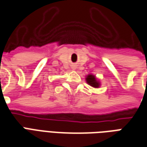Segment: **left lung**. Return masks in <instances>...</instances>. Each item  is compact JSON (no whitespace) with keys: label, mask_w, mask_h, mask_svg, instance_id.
Here are the masks:
<instances>
[{"label":"left lung","mask_w":147,"mask_h":147,"mask_svg":"<svg viewBox=\"0 0 147 147\" xmlns=\"http://www.w3.org/2000/svg\"><path fill=\"white\" fill-rule=\"evenodd\" d=\"M86 81L90 86H92L94 88H98L101 86L100 81L96 78L95 76H94L92 74H89V75L86 76Z\"/></svg>","instance_id":"obj_1"}]
</instances>
